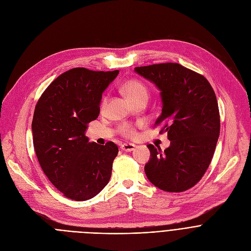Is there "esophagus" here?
Here are the masks:
<instances>
[{
	"mask_svg": "<svg viewBox=\"0 0 251 251\" xmlns=\"http://www.w3.org/2000/svg\"><path fill=\"white\" fill-rule=\"evenodd\" d=\"M135 147L136 146L134 144H128V143H126V144H123L121 146V150L125 152H132L135 149Z\"/></svg>",
	"mask_w": 251,
	"mask_h": 251,
	"instance_id": "1",
	"label": "esophagus"
}]
</instances>
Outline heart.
Here are the masks:
<instances>
[{
  "mask_svg": "<svg viewBox=\"0 0 251 251\" xmlns=\"http://www.w3.org/2000/svg\"><path fill=\"white\" fill-rule=\"evenodd\" d=\"M122 92L126 95L128 99L132 102L142 98V97H148V89L146 85L137 79H130L123 83L121 86ZM107 103V98H104L101 103V107H104ZM119 132L122 136L133 139L137 136L136 128L131 124H123L119 127Z\"/></svg>",
  "mask_w": 251,
  "mask_h": 251,
  "instance_id": "1",
  "label": "heart"
}]
</instances>
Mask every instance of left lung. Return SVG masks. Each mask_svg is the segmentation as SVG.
<instances>
[{"instance_id":"obj_1","label":"left lung","mask_w":251,"mask_h":251,"mask_svg":"<svg viewBox=\"0 0 251 251\" xmlns=\"http://www.w3.org/2000/svg\"><path fill=\"white\" fill-rule=\"evenodd\" d=\"M141 76L161 90L162 114L155 126L168 132L171 145L164 152L148 145L145 165L149 181L171 193L187 191L207 170L220 136L221 120L216 93L207 79L178 63L135 67Z\"/></svg>"}]
</instances>
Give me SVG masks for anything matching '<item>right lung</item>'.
<instances>
[{
    "instance_id": "1",
    "label": "right lung",
    "mask_w": 251,
    "mask_h": 251,
    "mask_svg": "<svg viewBox=\"0 0 251 251\" xmlns=\"http://www.w3.org/2000/svg\"><path fill=\"white\" fill-rule=\"evenodd\" d=\"M119 70L69 69L55 78L40 97L31 130L39 163L50 183L64 197L87 201L108 184L118 154L113 142L89 143L87 124L100 112L103 91Z\"/></svg>"
}]
</instances>
